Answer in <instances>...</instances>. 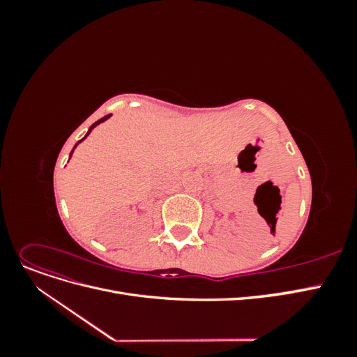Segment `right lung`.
<instances>
[{"label": "right lung", "mask_w": 357, "mask_h": 357, "mask_svg": "<svg viewBox=\"0 0 357 357\" xmlns=\"http://www.w3.org/2000/svg\"><path fill=\"white\" fill-rule=\"evenodd\" d=\"M110 116H112V114H107V116H104V117H102V119H100V121H96V122H95V123H93V125H92V126H91V128H89V129H88V132H86V135H84V137H83V138H82V139H80V142H77V144H79V143H82V142H83V139H84V138H86V137H88V135H89V134H91V131H92V129H93V128H95V126H98V125H100V123H102V122H105V121H107V119H110ZM77 144H75V146H74V149H75V147H77ZM74 149H73V150H71V153H70V158H71V156H73V152H74Z\"/></svg>", "instance_id": "1"}]
</instances>
